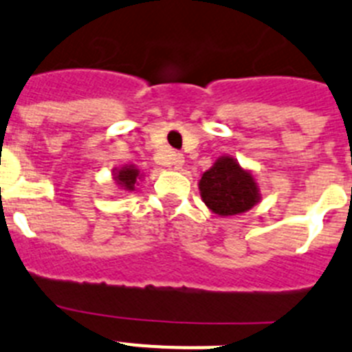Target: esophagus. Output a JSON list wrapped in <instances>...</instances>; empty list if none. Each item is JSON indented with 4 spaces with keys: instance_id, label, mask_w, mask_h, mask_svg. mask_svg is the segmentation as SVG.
<instances>
[{
    "instance_id": "obj_1",
    "label": "esophagus",
    "mask_w": 352,
    "mask_h": 352,
    "mask_svg": "<svg viewBox=\"0 0 352 352\" xmlns=\"http://www.w3.org/2000/svg\"><path fill=\"white\" fill-rule=\"evenodd\" d=\"M160 164H164V166H172V168L179 170V168H182L184 157H182V154L172 153V154H168V156L160 157Z\"/></svg>"
}]
</instances>
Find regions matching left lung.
I'll return each instance as SVG.
<instances>
[{"mask_svg":"<svg viewBox=\"0 0 352 352\" xmlns=\"http://www.w3.org/2000/svg\"><path fill=\"white\" fill-rule=\"evenodd\" d=\"M198 188L204 204L217 215L242 214L261 199L252 173L230 156H221L215 161L201 175Z\"/></svg>","mask_w":352,"mask_h":352,"instance_id":"obj_1","label":"left lung"}]
</instances>
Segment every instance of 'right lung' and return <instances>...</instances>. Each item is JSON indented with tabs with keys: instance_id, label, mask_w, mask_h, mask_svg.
<instances>
[{
	"instance_id": "right-lung-1",
	"label": "right lung",
	"mask_w": 352,
	"mask_h": 352,
	"mask_svg": "<svg viewBox=\"0 0 352 352\" xmlns=\"http://www.w3.org/2000/svg\"><path fill=\"white\" fill-rule=\"evenodd\" d=\"M140 170L135 168V166H122V168L116 170L113 172V180L121 189L124 191H135V186H137V180L140 179Z\"/></svg>"
}]
</instances>
